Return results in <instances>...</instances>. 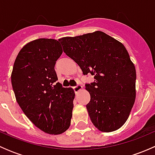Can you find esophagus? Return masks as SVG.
<instances>
[{"instance_id": "1", "label": "esophagus", "mask_w": 155, "mask_h": 155, "mask_svg": "<svg viewBox=\"0 0 155 155\" xmlns=\"http://www.w3.org/2000/svg\"><path fill=\"white\" fill-rule=\"evenodd\" d=\"M82 88V86L81 85H76V86L73 87V91H75V93H77V92L79 91H80Z\"/></svg>"}]
</instances>
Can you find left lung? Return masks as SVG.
I'll list each match as a JSON object with an SVG mask.
<instances>
[{
  "label": "left lung",
  "instance_id": "1",
  "mask_svg": "<svg viewBox=\"0 0 155 155\" xmlns=\"http://www.w3.org/2000/svg\"><path fill=\"white\" fill-rule=\"evenodd\" d=\"M58 41L84 75L94 76V82L85 84L91 96L86 108L91 122L103 132L119 129L136 97V70L126 48L102 31Z\"/></svg>",
  "mask_w": 155,
  "mask_h": 155
}]
</instances>
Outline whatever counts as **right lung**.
Returning a JSON list of instances; mask_svg holds the SVG:
<instances>
[{"label":"right lung","mask_w":155,"mask_h":155,"mask_svg":"<svg viewBox=\"0 0 155 155\" xmlns=\"http://www.w3.org/2000/svg\"><path fill=\"white\" fill-rule=\"evenodd\" d=\"M62 52L58 40H34L20 50L11 75L17 103L25 115L49 134L67 130L72 118L74 91L56 82L54 66Z\"/></svg>","instance_id":"add662e5"}]
</instances>
